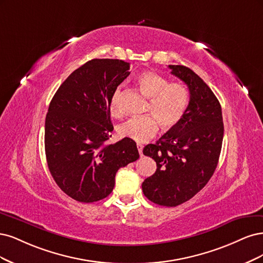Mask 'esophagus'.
<instances>
[{"label": "esophagus", "mask_w": 263, "mask_h": 263, "mask_svg": "<svg viewBox=\"0 0 263 263\" xmlns=\"http://www.w3.org/2000/svg\"><path fill=\"white\" fill-rule=\"evenodd\" d=\"M137 146H138V151H139L140 155L142 156V154H143V145H142V144H137Z\"/></svg>", "instance_id": "obj_1"}]
</instances>
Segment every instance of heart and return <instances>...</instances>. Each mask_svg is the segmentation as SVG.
<instances>
[{"instance_id":"1","label":"heart","mask_w":263,"mask_h":263,"mask_svg":"<svg viewBox=\"0 0 263 263\" xmlns=\"http://www.w3.org/2000/svg\"><path fill=\"white\" fill-rule=\"evenodd\" d=\"M138 85L144 96L149 98L148 111L154 116L132 118L118 128L121 138L138 143L146 142L157 133L159 123L165 130L173 129L181 121L189 105V91L179 83H169L164 76L154 72H143ZM115 117L122 115L121 89L117 88L109 103Z\"/></svg>"}]
</instances>
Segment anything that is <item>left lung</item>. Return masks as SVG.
I'll return each mask as SVG.
<instances>
[{
	"label": "left lung",
	"instance_id": "8db88e82",
	"mask_svg": "<svg viewBox=\"0 0 263 263\" xmlns=\"http://www.w3.org/2000/svg\"><path fill=\"white\" fill-rule=\"evenodd\" d=\"M172 74L187 84L188 109L143 154L156 162V172L142 183L144 196L155 204L177 206L204 188L213 176L224 137L222 108L214 92L199 75L183 65H169Z\"/></svg>",
	"mask_w": 263,
	"mask_h": 263
}]
</instances>
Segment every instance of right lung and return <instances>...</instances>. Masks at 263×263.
<instances>
[{"instance_id": "1", "label": "right lung", "mask_w": 263, "mask_h": 263, "mask_svg": "<svg viewBox=\"0 0 263 263\" xmlns=\"http://www.w3.org/2000/svg\"><path fill=\"white\" fill-rule=\"evenodd\" d=\"M130 63L94 59L70 74L49 105L45 149L54 181L72 199L91 203L111 193L118 169L135 162L137 143L122 139L115 144L109 103L128 78Z\"/></svg>"}]
</instances>
